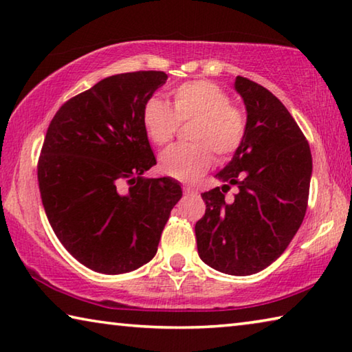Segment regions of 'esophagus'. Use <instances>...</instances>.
Masks as SVG:
<instances>
[{
  "instance_id": "34e87169",
  "label": "esophagus",
  "mask_w": 352,
  "mask_h": 352,
  "mask_svg": "<svg viewBox=\"0 0 352 352\" xmlns=\"http://www.w3.org/2000/svg\"><path fill=\"white\" fill-rule=\"evenodd\" d=\"M183 192L184 194H195L197 192V189H195V186H192V184H184Z\"/></svg>"
}]
</instances>
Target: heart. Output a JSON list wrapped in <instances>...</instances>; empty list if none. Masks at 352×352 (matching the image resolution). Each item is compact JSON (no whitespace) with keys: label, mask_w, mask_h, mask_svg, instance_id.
Instances as JSON below:
<instances>
[{"label":"heart","mask_w":352,"mask_h":352,"mask_svg":"<svg viewBox=\"0 0 352 352\" xmlns=\"http://www.w3.org/2000/svg\"><path fill=\"white\" fill-rule=\"evenodd\" d=\"M174 110L160 98H151L142 109V126L155 146L175 138L180 124L194 122L190 144H177L160 155V170L180 180H192L219 160H228L239 151L248 132L243 109L231 104V96L210 80H190L172 90Z\"/></svg>","instance_id":"heart-1"}]
</instances>
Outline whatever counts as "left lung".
Here are the masks:
<instances>
[{"instance_id": "8db88e82", "label": "left lung", "mask_w": 352, "mask_h": 352, "mask_svg": "<svg viewBox=\"0 0 352 352\" xmlns=\"http://www.w3.org/2000/svg\"><path fill=\"white\" fill-rule=\"evenodd\" d=\"M247 107L248 132L239 151L216 175L225 182L201 194L205 216L195 223L201 261L228 275H253L289 247L307 210L312 174L305 133L275 94L236 77ZM231 184L240 188L224 200Z\"/></svg>"}]
</instances>
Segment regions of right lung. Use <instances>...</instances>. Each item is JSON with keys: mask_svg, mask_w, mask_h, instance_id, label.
Here are the masks:
<instances>
[{"mask_svg": "<svg viewBox=\"0 0 352 352\" xmlns=\"http://www.w3.org/2000/svg\"><path fill=\"white\" fill-rule=\"evenodd\" d=\"M166 79L164 71L107 77L68 99L47 127L41 204L62 245L94 272L118 275L151 261L182 199L169 177H141L157 164L142 109Z\"/></svg>", "mask_w": 352, "mask_h": 352, "instance_id": "right-lung-1", "label": "right lung"}]
</instances>
